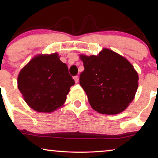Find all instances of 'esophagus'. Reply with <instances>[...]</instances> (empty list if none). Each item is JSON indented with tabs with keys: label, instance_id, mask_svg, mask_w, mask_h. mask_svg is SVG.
Returning a JSON list of instances; mask_svg holds the SVG:
<instances>
[{
	"label": "esophagus",
	"instance_id": "esophagus-1",
	"mask_svg": "<svg viewBox=\"0 0 158 158\" xmlns=\"http://www.w3.org/2000/svg\"><path fill=\"white\" fill-rule=\"evenodd\" d=\"M73 78H74V81H75V83H78V81H79V77L77 76H75L74 77H73Z\"/></svg>",
	"mask_w": 158,
	"mask_h": 158
}]
</instances>
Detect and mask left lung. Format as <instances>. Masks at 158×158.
<instances>
[{"label":"left lung","instance_id":"left-lung-1","mask_svg":"<svg viewBox=\"0 0 158 158\" xmlns=\"http://www.w3.org/2000/svg\"><path fill=\"white\" fill-rule=\"evenodd\" d=\"M84 71L80 85L90 106L102 114L124 111L135 98L139 76L126 58L111 49L103 48L97 55H79Z\"/></svg>","mask_w":158,"mask_h":158}]
</instances>
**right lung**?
<instances>
[{"mask_svg": "<svg viewBox=\"0 0 158 158\" xmlns=\"http://www.w3.org/2000/svg\"><path fill=\"white\" fill-rule=\"evenodd\" d=\"M60 57L57 52L39 54L19 73V90L34 111L52 113L62 108L75 84L68 66Z\"/></svg>", "mask_w": 158, "mask_h": 158, "instance_id": "right-lung-1", "label": "right lung"}]
</instances>
